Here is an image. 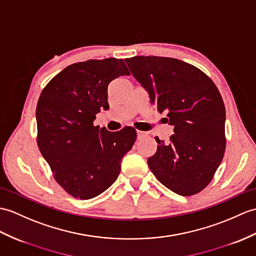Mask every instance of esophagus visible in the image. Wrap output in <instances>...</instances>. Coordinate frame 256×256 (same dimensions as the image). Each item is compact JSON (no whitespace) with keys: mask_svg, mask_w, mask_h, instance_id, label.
Masks as SVG:
<instances>
[{"mask_svg":"<svg viewBox=\"0 0 256 256\" xmlns=\"http://www.w3.org/2000/svg\"><path fill=\"white\" fill-rule=\"evenodd\" d=\"M147 136V133L146 132H142V130H138V138L140 140V138H144Z\"/></svg>","mask_w":256,"mask_h":256,"instance_id":"34e87169","label":"esophagus"}]
</instances>
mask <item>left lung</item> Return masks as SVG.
<instances>
[{"instance_id":"1","label":"left lung","mask_w":256,"mask_h":256,"mask_svg":"<svg viewBox=\"0 0 256 256\" xmlns=\"http://www.w3.org/2000/svg\"><path fill=\"white\" fill-rule=\"evenodd\" d=\"M126 62L158 112L174 126L170 142L158 138L147 160L160 183L182 196L200 192L212 181L224 150L226 110L216 85L198 68L178 58L134 56Z\"/></svg>"}]
</instances>
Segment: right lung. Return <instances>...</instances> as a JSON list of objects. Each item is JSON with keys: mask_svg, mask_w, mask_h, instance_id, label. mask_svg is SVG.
<instances>
[{"mask_svg": "<svg viewBox=\"0 0 256 256\" xmlns=\"http://www.w3.org/2000/svg\"><path fill=\"white\" fill-rule=\"evenodd\" d=\"M123 75L130 72L121 58L75 63L53 77L39 97L38 147L56 181L75 198H92L112 186L135 142L133 128L109 132L94 126L100 109H109V84Z\"/></svg>", "mask_w": 256, "mask_h": 256, "instance_id": "add662e5", "label": "right lung"}]
</instances>
